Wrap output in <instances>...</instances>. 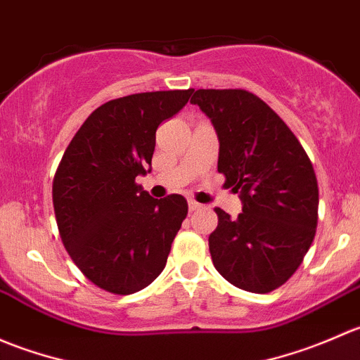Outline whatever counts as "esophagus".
<instances>
[{
	"instance_id": "1",
	"label": "esophagus",
	"mask_w": 360,
	"mask_h": 360,
	"mask_svg": "<svg viewBox=\"0 0 360 360\" xmlns=\"http://www.w3.org/2000/svg\"><path fill=\"white\" fill-rule=\"evenodd\" d=\"M188 207H190V210H191V212H193V210L200 209L202 203H198V202H195V200H190V202H188Z\"/></svg>"
}]
</instances>
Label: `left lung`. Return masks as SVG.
<instances>
[{
	"label": "left lung",
	"mask_w": 360,
	"mask_h": 360,
	"mask_svg": "<svg viewBox=\"0 0 360 360\" xmlns=\"http://www.w3.org/2000/svg\"><path fill=\"white\" fill-rule=\"evenodd\" d=\"M191 103L212 120L219 137L217 172L244 202L235 219L214 209V266L235 288L271 292L303 263L317 231L314 165L284 120L252 92L200 89Z\"/></svg>",
	"instance_id": "1"
}]
</instances>
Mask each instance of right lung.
Segmentation results:
<instances>
[{"instance_id": "1", "label": "right lung", "mask_w": 360, "mask_h": 360, "mask_svg": "<svg viewBox=\"0 0 360 360\" xmlns=\"http://www.w3.org/2000/svg\"><path fill=\"white\" fill-rule=\"evenodd\" d=\"M193 89L112 99L85 120L56 170L52 200L60 240L97 288L132 294L165 268L188 216L181 195L157 200L136 183L146 174L155 134L186 106Z\"/></svg>"}]
</instances>
